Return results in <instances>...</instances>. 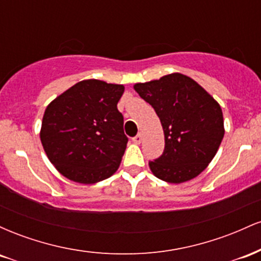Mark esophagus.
<instances>
[{"label":"esophagus","instance_id":"1","mask_svg":"<svg viewBox=\"0 0 261 261\" xmlns=\"http://www.w3.org/2000/svg\"><path fill=\"white\" fill-rule=\"evenodd\" d=\"M133 141H134L135 143H141V141H142V135L137 134L136 136L133 137Z\"/></svg>","mask_w":261,"mask_h":261}]
</instances>
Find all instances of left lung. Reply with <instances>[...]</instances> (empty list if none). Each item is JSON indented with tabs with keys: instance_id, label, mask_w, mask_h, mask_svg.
<instances>
[{
	"instance_id": "1",
	"label": "left lung",
	"mask_w": 261,
	"mask_h": 261,
	"mask_svg": "<svg viewBox=\"0 0 261 261\" xmlns=\"http://www.w3.org/2000/svg\"><path fill=\"white\" fill-rule=\"evenodd\" d=\"M135 91L152 106L164 131V151L149 162L158 179L180 184L206 169L223 139V114L199 83L181 73L136 83Z\"/></svg>"
}]
</instances>
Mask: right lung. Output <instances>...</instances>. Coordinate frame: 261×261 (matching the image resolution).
<instances>
[{"label":"right lung","instance_id":"right-lung-1","mask_svg":"<svg viewBox=\"0 0 261 261\" xmlns=\"http://www.w3.org/2000/svg\"><path fill=\"white\" fill-rule=\"evenodd\" d=\"M124 86L85 80L45 109L40 140L55 168L70 180L94 184L112 176L126 149L118 110Z\"/></svg>","mask_w":261,"mask_h":261}]
</instances>
